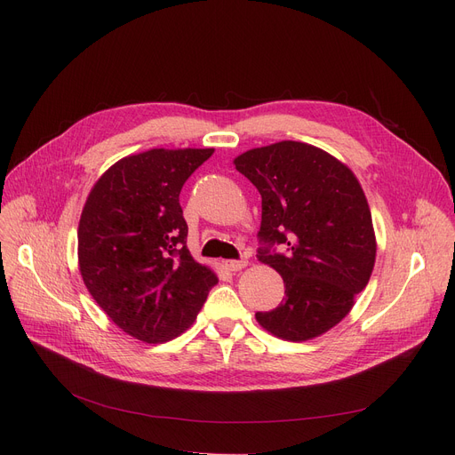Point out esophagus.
<instances>
[{"instance_id": "34e87169", "label": "esophagus", "mask_w": 455, "mask_h": 455, "mask_svg": "<svg viewBox=\"0 0 455 455\" xmlns=\"http://www.w3.org/2000/svg\"><path fill=\"white\" fill-rule=\"evenodd\" d=\"M247 266V259H227L225 261V267L228 269V271H240V269H243Z\"/></svg>"}]
</instances>
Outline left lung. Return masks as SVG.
I'll list each match as a JSON object with an SVG mask.
<instances>
[{
  "label": "left lung",
  "instance_id": "8db88e82",
  "mask_svg": "<svg viewBox=\"0 0 455 455\" xmlns=\"http://www.w3.org/2000/svg\"><path fill=\"white\" fill-rule=\"evenodd\" d=\"M234 164L261 196L256 256L280 273L285 288V299L256 321L288 341L317 338L350 312L374 267L363 189L345 164L300 141L251 149Z\"/></svg>",
  "mask_w": 455,
  "mask_h": 455
}]
</instances>
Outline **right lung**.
I'll return each mask as SVG.
<instances>
[{
  "instance_id": "obj_1",
  "label": "right lung",
  "mask_w": 455,
  "mask_h": 455,
  "mask_svg": "<svg viewBox=\"0 0 455 455\" xmlns=\"http://www.w3.org/2000/svg\"><path fill=\"white\" fill-rule=\"evenodd\" d=\"M213 149H151L95 182L79 223V269L93 300L129 336L177 338L218 276L191 258L180 189Z\"/></svg>"
}]
</instances>
